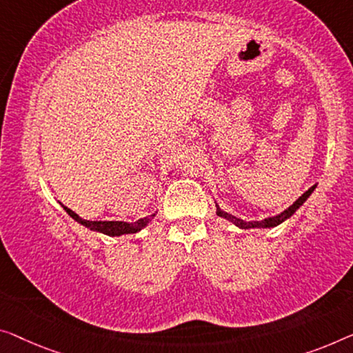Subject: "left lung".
Instances as JSON below:
<instances>
[{
  "instance_id": "left-lung-1",
  "label": "left lung",
  "mask_w": 353,
  "mask_h": 353,
  "mask_svg": "<svg viewBox=\"0 0 353 353\" xmlns=\"http://www.w3.org/2000/svg\"><path fill=\"white\" fill-rule=\"evenodd\" d=\"M315 187H317V183H315V185H312L311 188H309L307 192H304L301 196H299L296 201L292 204L290 208H287L285 210H283V212L274 215V217H268V219H263V220H250V222H245V220H243V219L234 217L233 214L225 212V210L220 209V206H219L217 203H215V208H217V215H219V217L230 220L231 223H234L236 227H239V228H243V230H249V228H274V227H277V225H281V223L285 222V220L290 219L292 215L296 212V210L301 208L304 203L307 201V198L311 196L312 192L315 190Z\"/></svg>"
}]
</instances>
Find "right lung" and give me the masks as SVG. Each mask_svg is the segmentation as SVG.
Segmentation results:
<instances>
[{"label":"right lung","instance_id":"add662e5","mask_svg":"<svg viewBox=\"0 0 353 353\" xmlns=\"http://www.w3.org/2000/svg\"><path fill=\"white\" fill-rule=\"evenodd\" d=\"M60 206L66 210V214L70 215L71 219H74L77 223H81L82 227H85L90 231H97V233L108 234V236H122V234L138 233V231L145 228L147 225L152 222V219L157 215V212H155L152 215H147V217L136 220V222H119V220H85V219H82L81 215H77L74 210L63 206L61 203H60Z\"/></svg>","mask_w":353,"mask_h":353}]
</instances>
